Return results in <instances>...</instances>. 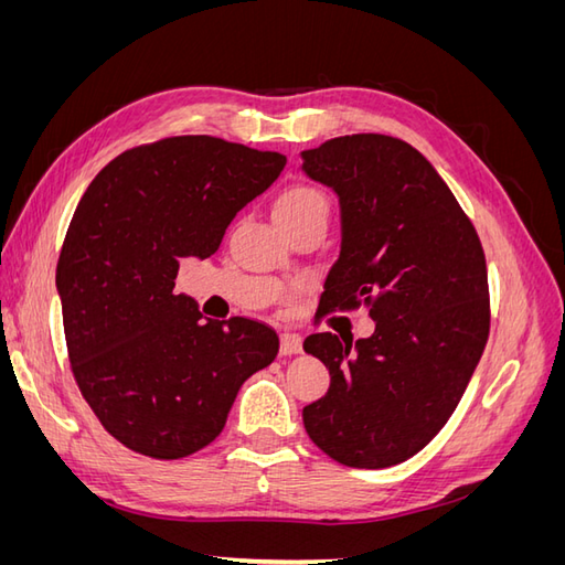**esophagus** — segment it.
<instances>
[{"instance_id":"34e87169","label":"esophagus","mask_w":565,"mask_h":565,"mask_svg":"<svg viewBox=\"0 0 565 565\" xmlns=\"http://www.w3.org/2000/svg\"><path fill=\"white\" fill-rule=\"evenodd\" d=\"M301 353V337L295 332L280 334V355H295Z\"/></svg>"}]
</instances>
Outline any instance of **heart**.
Instances as JSON below:
<instances>
[{
    "label": "heart",
    "instance_id": "heart-1",
    "mask_svg": "<svg viewBox=\"0 0 565 565\" xmlns=\"http://www.w3.org/2000/svg\"><path fill=\"white\" fill-rule=\"evenodd\" d=\"M309 212H330V202L316 185H292L278 198L276 216H299Z\"/></svg>",
    "mask_w": 565,
    "mask_h": 565
}]
</instances>
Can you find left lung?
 <instances>
[{
    "mask_svg": "<svg viewBox=\"0 0 565 565\" xmlns=\"http://www.w3.org/2000/svg\"><path fill=\"white\" fill-rule=\"evenodd\" d=\"M334 188L341 252L324 313L367 306V339L318 332L303 351L330 388L303 407L316 446L355 469L401 465L429 443L465 396L490 334L483 245L431 162L384 134H351L301 152Z\"/></svg>",
    "mask_w": 565,
    "mask_h": 565,
    "instance_id": "1",
    "label": "left lung"
}]
</instances>
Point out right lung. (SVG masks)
Returning a JSON list of instances; mask_svg holds the SVG:
<instances>
[{
    "label": "right lung",
    "mask_w": 565,
    "mask_h": 565,
    "mask_svg": "<svg viewBox=\"0 0 565 565\" xmlns=\"http://www.w3.org/2000/svg\"><path fill=\"white\" fill-rule=\"evenodd\" d=\"M285 162L214 136H169L119 152L84 191L56 266L67 361L125 448L181 459L210 446L237 388L278 355L264 322L202 320L174 280L185 256L218 249Z\"/></svg>",
    "instance_id": "1"
}]
</instances>
